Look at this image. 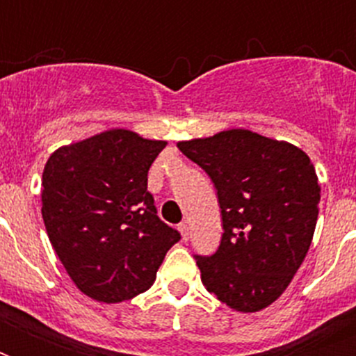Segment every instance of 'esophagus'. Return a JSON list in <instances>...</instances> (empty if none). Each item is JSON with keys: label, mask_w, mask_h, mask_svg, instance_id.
<instances>
[{"label": "esophagus", "mask_w": 356, "mask_h": 356, "mask_svg": "<svg viewBox=\"0 0 356 356\" xmlns=\"http://www.w3.org/2000/svg\"><path fill=\"white\" fill-rule=\"evenodd\" d=\"M179 231H181V234H183L184 242H188V238H190L188 225H186V223H181V225H179Z\"/></svg>", "instance_id": "1"}]
</instances>
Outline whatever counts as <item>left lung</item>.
Instances as JSON below:
<instances>
[{"mask_svg": "<svg viewBox=\"0 0 356 356\" xmlns=\"http://www.w3.org/2000/svg\"><path fill=\"white\" fill-rule=\"evenodd\" d=\"M177 147L205 170L222 209L216 253L195 254L201 281L231 309H266L286 290L314 236L321 190L309 155L245 129Z\"/></svg>", "mask_w": 356, "mask_h": 356, "instance_id": "left-lung-1", "label": "left lung"}]
</instances>
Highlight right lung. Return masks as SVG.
Wrapping results in <instances>:
<instances>
[{
	"label": "right lung",
	"mask_w": 356,
	"mask_h": 356,
	"mask_svg": "<svg viewBox=\"0 0 356 356\" xmlns=\"http://www.w3.org/2000/svg\"><path fill=\"white\" fill-rule=\"evenodd\" d=\"M166 147L113 129L58 147L42 175V218L55 253L88 298L120 303L153 284L177 229L156 216L147 172Z\"/></svg>",
	"instance_id": "add662e5"
}]
</instances>
